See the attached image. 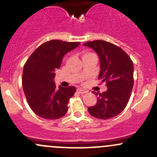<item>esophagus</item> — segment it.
<instances>
[{
    "label": "esophagus",
    "mask_w": 157,
    "mask_h": 157,
    "mask_svg": "<svg viewBox=\"0 0 157 157\" xmlns=\"http://www.w3.org/2000/svg\"><path fill=\"white\" fill-rule=\"evenodd\" d=\"M77 91L79 93H80V94H84V93H86V90H83V89H80V88H78V89H77Z\"/></svg>",
    "instance_id": "34e87169"
}]
</instances>
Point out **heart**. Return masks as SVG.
<instances>
[{
    "label": "heart",
    "instance_id": "b5f03b06",
    "mask_svg": "<svg viewBox=\"0 0 157 157\" xmlns=\"http://www.w3.org/2000/svg\"><path fill=\"white\" fill-rule=\"evenodd\" d=\"M93 55V54L90 53V52H84V53H83V57L90 56V55Z\"/></svg>",
    "mask_w": 157,
    "mask_h": 157
}]
</instances>
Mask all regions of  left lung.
Segmentation results:
<instances>
[{
    "label": "left lung",
    "instance_id": "1",
    "mask_svg": "<svg viewBox=\"0 0 157 157\" xmlns=\"http://www.w3.org/2000/svg\"><path fill=\"white\" fill-rule=\"evenodd\" d=\"M84 46L93 48L99 58V79L106 83L102 93L93 91L97 102L88 111L92 116L108 119L121 113L127 105L134 85V65L129 56L119 47L102 40L87 42Z\"/></svg>",
    "mask_w": 157,
    "mask_h": 157
}]
</instances>
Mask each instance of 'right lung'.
Here are the masks:
<instances>
[{"instance_id":"right-lung-1","label":"right lung","mask_w":157,"mask_h":157,"mask_svg":"<svg viewBox=\"0 0 157 157\" xmlns=\"http://www.w3.org/2000/svg\"><path fill=\"white\" fill-rule=\"evenodd\" d=\"M80 42L52 40L45 42L30 55L23 67V89L30 108L45 119H58L67 112L74 86L57 88L54 81L63 58Z\"/></svg>"}]
</instances>
